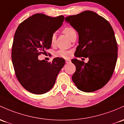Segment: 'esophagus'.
Wrapping results in <instances>:
<instances>
[{
	"mask_svg": "<svg viewBox=\"0 0 124 124\" xmlns=\"http://www.w3.org/2000/svg\"><path fill=\"white\" fill-rule=\"evenodd\" d=\"M65 62H66V63H70V62H71V61H70V60H69V59H66V60H65Z\"/></svg>",
	"mask_w": 124,
	"mask_h": 124,
	"instance_id": "34e87169",
	"label": "esophagus"
}]
</instances>
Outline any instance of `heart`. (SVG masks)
<instances>
[{
	"label": "heart",
	"instance_id": "1",
	"mask_svg": "<svg viewBox=\"0 0 124 124\" xmlns=\"http://www.w3.org/2000/svg\"><path fill=\"white\" fill-rule=\"evenodd\" d=\"M62 32H63L65 35H66L70 40H71L72 38L76 35L75 31L72 27L70 26L65 27L64 29L62 30ZM55 40L56 36L55 34H54V35H52L51 38V43L52 45H54L55 44ZM70 54H71V52L70 51H66V50L64 49H59L58 50V51L55 52L54 55H55L56 57H59V58H68L69 57Z\"/></svg>",
	"mask_w": 124,
	"mask_h": 124
}]
</instances>
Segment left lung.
Returning <instances> with one entry per match:
<instances>
[{"label": "left lung", "mask_w": 124, "mask_h": 124, "mask_svg": "<svg viewBox=\"0 0 124 124\" xmlns=\"http://www.w3.org/2000/svg\"><path fill=\"white\" fill-rule=\"evenodd\" d=\"M77 31L76 57L88 58L87 63L72 59L76 71L72 81L78 89L91 92L101 89L112 77L118 56V45L109 23L94 12L86 10L65 17Z\"/></svg>", "instance_id": "left-lung-1"}]
</instances>
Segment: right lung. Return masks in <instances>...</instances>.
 Listing matches in <instances>:
<instances>
[{"label":"right lung","instance_id":"add662e5","mask_svg":"<svg viewBox=\"0 0 124 124\" xmlns=\"http://www.w3.org/2000/svg\"><path fill=\"white\" fill-rule=\"evenodd\" d=\"M64 16L52 17L36 13L17 27L12 45V60L17 80L25 89L35 94L48 92L55 84L65 59L56 58L52 62L38 59L51 47V38L62 26Z\"/></svg>","mask_w":124,"mask_h":124}]
</instances>
